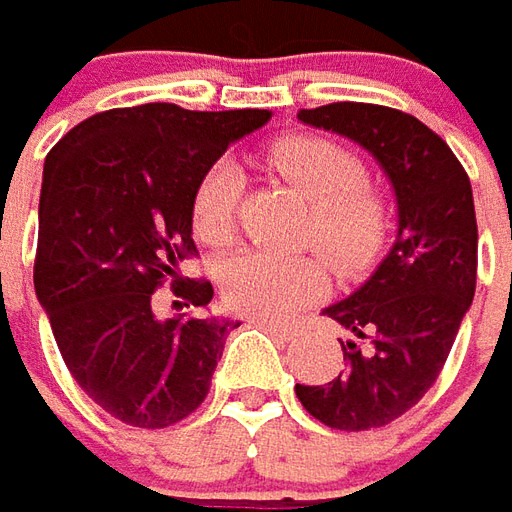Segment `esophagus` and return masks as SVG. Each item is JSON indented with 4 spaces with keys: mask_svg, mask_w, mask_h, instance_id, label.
<instances>
[{
    "mask_svg": "<svg viewBox=\"0 0 512 512\" xmlns=\"http://www.w3.org/2000/svg\"><path fill=\"white\" fill-rule=\"evenodd\" d=\"M257 327H263V330L274 332V335H291L293 327L291 324H285V321H274V318H257Z\"/></svg>",
    "mask_w": 512,
    "mask_h": 512,
    "instance_id": "1",
    "label": "esophagus"
}]
</instances>
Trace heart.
<instances>
[{
	"label": "heart",
	"mask_w": 512,
	"mask_h": 512,
	"mask_svg": "<svg viewBox=\"0 0 512 512\" xmlns=\"http://www.w3.org/2000/svg\"><path fill=\"white\" fill-rule=\"evenodd\" d=\"M271 166L313 202L310 241L343 274L366 268L382 249L388 210L380 191L363 180V163L346 146L296 135L268 152ZM244 191V174L232 160H216L196 182L191 221L207 246H227ZM327 291L324 263L313 255L241 252L221 271V296L230 310L252 318H282Z\"/></svg>",
	"instance_id": "b5f03b06"
}]
</instances>
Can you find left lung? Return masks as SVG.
<instances>
[{
    "mask_svg": "<svg viewBox=\"0 0 512 512\" xmlns=\"http://www.w3.org/2000/svg\"><path fill=\"white\" fill-rule=\"evenodd\" d=\"M299 121L352 138L377 157L399 230L366 285L324 310L349 338L346 368L296 385L307 413L332 430L385 427L418 405L441 374L477 288V216L466 169L416 116L366 102L299 110Z\"/></svg>",
    "mask_w": 512,
    "mask_h": 512,
    "instance_id": "8db88e82",
    "label": "left lung"
}]
</instances>
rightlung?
<instances>
[{
	"instance_id": "add662e5",
	"label": "right lung",
	"mask_w": 512,
	"mask_h": 512,
	"mask_svg": "<svg viewBox=\"0 0 512 512\" xmlns=\"http://www.w3.org/2000/svg\"><path fill=\"white\" fill-rule=\"evenodd\" d=\"M268 119L252 107H113L80 121L46 155L35 293L71 377L130 427H171L210 391L238 321L185 313L163 321L155 291L171 282L185 307L210 305V282L180 277L182 260L196 255V182Z\"/></svg>"
}]
</instances>
